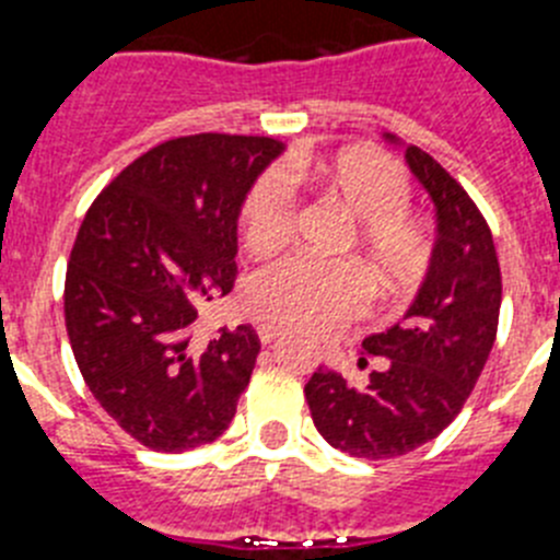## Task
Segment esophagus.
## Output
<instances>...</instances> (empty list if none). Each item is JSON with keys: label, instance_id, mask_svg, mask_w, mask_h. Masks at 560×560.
I'll return each instance as SVG.
<instances>
[{"label": "esophagus", "instance_id": "esophagus-1", "mask_svg": "<svg viewBox=\"0 0 560 560\" xmlns=\"http://www.w3.org/2000/svg\"><path fill=\"white\" fill-rule=\"evenodd\" d=\"M256 335H259L261 346H268V342H273L276 337L281 335V326H276V324H261V326H256Z\"/></svg>", "mask_w": 560, "mask_h": 560}]
</instances>
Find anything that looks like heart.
I'll return each instance as SVG.
<instances>
[{
  "label": "heart",
  "instance_id": "obj_1",
  "mask_svg": "<svg viewBox=\"0 0 560 560\" xmlns=\"http://www.w3.org/2000/svg\"><path fill=\"white\" fill-rule=\"evenodd\" d=\"M287 179L306 180L354 220L351 248L380 290H405L421 279L432 250L430 231L405 209L410 186L399 164L368 148L295 161L284 175H261L243 206V240L250 254H273L290 240L295 200ZM245 301L254 315L324 335L365 310L368 281L349 261L295 256L259 270Z\"/></svg>",
  "mask_w": 560,
  "mask_h": 560
}]
</instances>
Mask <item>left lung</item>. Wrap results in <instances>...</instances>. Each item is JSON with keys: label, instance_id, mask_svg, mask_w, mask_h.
<instances>
[{"label": "left lung", "instance_id": "8db88e82", "mask_svg": "<svg viewBox=\"0 0 560 560\" xmlns=\"http://www.w3.org/2000/svg\"><path fill=\"white\" fill-rule=\"evenodd\" d=\"M382 139L405 148L435 206L430 265L401 320L362 340L382 360L365 387L346 385L331 368H317L304 387L317 432L362 460L407 455L455 421L491 354L502 304L491 231L466 189L424 150L393 133Z\"/></svg>", "mask_w": 560, "mask_h": 560}]
</instances>
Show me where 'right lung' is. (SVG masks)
Listing matches in <instances>:
<instances>
[{"mask_svg": "<svg viewBox=\"0 0 560 560\" xmlns=\"http://www.w3.org/2000/svg\"><path fill=\"white\" fill-rule=\"evenodd\" d=\"M284 144L200 133L148 150L85 214L63 312L85 385L130 438L186 452L229 430L259 354L250 326L192 340L198 310L234 287L236 223Z\"/></svg>", "mask_w": 560, "mask_h": 560, "instance_id": "obj_1", "label": "right lung"}]
</instances>
